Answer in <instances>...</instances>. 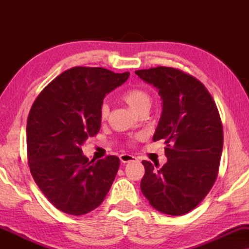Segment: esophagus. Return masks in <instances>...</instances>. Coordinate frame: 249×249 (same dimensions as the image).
Returning <instances> with one entry per match:
<instances>
[{
	"mask_svg": "<svg viewBox=\"0 0 249 249\" xmlns=\"http://www.w3.org/2000/svg\"><path fill=\"white\" fill-rule=\"evenodd\" d=\"M135 160H137V159H136L134 155H130V154H121L120 155V161L122 163H128V162L135 161Z\"/></svg>",
	"mask_w": 249,
	"mask_h": 249,
	"instance_id": "34e87169",
	"label": "esophagus"
}]
</instances>
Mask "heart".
Segmentation results:
<instances>
[{
    "instance_id": "heart-1",
    "label": "heart",
    "mask_w": 249,
    "mask_h": 249,
    "mask_svg": "<svg viewBox=\"0 0 249 249\" xmlns=\"http://www.w3.org/2000/svg\"><path fill=\"white\" fill-rule=\"evenodd\" d=\"M121 98L130 107L132 110L137 113L148 111L152 105V96L148 90L141 87H131L125 89L121 95ZM108 105L103 103L100 107V119L102 121H105L108 117Z\"/></svg>"
}]
</instances>
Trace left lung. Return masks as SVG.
Listing matches in <instances>:
<instances>
[{"label": "left lung", "mask_w": 249, "mask_h": 249, "mask_svg": "<svg viewBox=\"0 0 249 249\" xmlns=\"http://www.w3.org/2000/svg\"><path fill=\"white\" fill-rule=\"evenodd\" d=\"M136 74L158 88L162 114L153 141L163 139L168 162L142 161V195L160 212L182 215L195 209L212 188L223 147L222 122L215 102L195 77L156 67Z\"/></svg>", "instance_id": "1"}]
</instances>
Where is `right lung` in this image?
Here are the masks:
<instances>
[{"mask_svg": "<svg viewBox=\"0 0 249 249\" xmlns=\"http://www.w3.org/2000/svg\"><path fill=\"white\" fill-rule=\"evenodd\" d=\"M129 74L104 68H71L51 81L30 108V172L46 198L64 213H89L111 188L120 160L108 155L89 161L81 145L100 131V107L105 95L124 84Z\"/></svg>", "mask_w": 249, "mask_h": 249, "instance_id": "1", "label": "right lung"}]
</instances>
